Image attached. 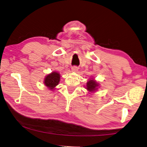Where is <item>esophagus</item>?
<instances>
[{"mask_svg": "<svg viewBox=\"0 0 147 147\" xmlns=\"http://www.w3.org/2000/svg\"><path fill=\"white\" fill-rule=\"evenodd\" d=\"M71 70H72V71H73V72H76V71H78V68L76 66H73V67H72Z\"/></svg>", "mask_w": 147, "mask_h": 147, "instance_id": "obj_1", "label": "esophagus"}]
</instances>
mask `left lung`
Here are the masks:
<instances>
[{"mask_svg":"<svg viewBox=\"0 0 147 147\" xmlns=\"http://www.w3.org/2000/svg\"><path fill=\"white\" fill-rule=\"evenodd\" d=\"M98 88H100V84L97 81H96L94 78H90L89 80L86 84V89L88 91V93L90 95H92V93L95 92L98 89Z\"/></svg>","mask_w":147,"mask_h":147,"instance_id":"left-lung-1","label":"left lung"}]
</instances>
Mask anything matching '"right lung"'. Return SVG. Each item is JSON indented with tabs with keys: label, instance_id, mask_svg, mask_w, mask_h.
<instances>
[{
	"label": "right lung",
	"instance_id": "1",
	"mask_svg": "<svg viewBox=\"0 0 147 147\" xmlns=\"http://www.w3.org/2000/svg\"><path fill=\"white\" fill-rule=\"evenodd\" d=\"M60 74L57 71H53L52 73L48 74L44 78V84L48 89L54 90L55 87L59 84L60 80Z\"/></svg>",
	"mask_w": 147,
	"mask_h": 147
}]
</instances>
